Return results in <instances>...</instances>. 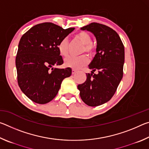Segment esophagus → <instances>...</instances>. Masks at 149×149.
Wrapping results in <instances>:
<instances>
[{
	"mask_svg": "<svg viewBox=\"0 0 149 149\" xmlns=\"http://www.w3.org/2000/svg\"><path fill=\"white\" fill-rule=\"evenodd\" d=\"M77 72V70H75V69H72V74H74L75 72Z\"/></svg>",
	"mask_w": 149,
	"mask_h": 149,
	"instance_id": "34e87169",
	"label": "esophagus"
}]
</instances>
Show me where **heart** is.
I'll use <instances>...</instances> for the list:
<instances>
[{"label":"heart","instance_id":"obj_1","mask_svg":"<svg viewBox=\"0 0 149 149\" xmlns=\"http://www.w3.org/2000/svg\"><path fill=\"white\" fill-rule=\"evenodd\" d=\"M74 38L81 42L83 47L81 52L92 54L95 50V46L93 43L92 37L89 33L84 31H81L74 35ZM59 53L62 56H67L68 55V42L66 39H62L58 45ZM89 62V59L85 55H81L79 57L69 56L64 60V65L66 67L72 68L73 69H78L84 66Z\"/></svg>","mask_w":149,"mask_h":149}]
</instances>
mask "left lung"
Returning <instances> with one entry per match:
<instances>
[{"instance_id":"8db88e82","label":"left lung","mask_w":149,"mask_h":149,"mask_svg":"<svg viewBox=\"0 0 149 149\" xmlns=\"http://www.w3.org/2000/svg\"><path fill=\"white\" fill-rule=\"evenodd\" d=\"M95 35L97 54L89 65L91 74L78 85L83 101L90 107H97L110 100L114 96L123 77L124 46L118 34L110 27L99 23H91L81 27ZM97 71V74L94 72Z\"/></svg>"}]
</instances>
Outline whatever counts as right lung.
Wrapping results in <instances>:
<instances>
[{
	"label": "right lung",
	"mask_w": 149,
	"mask_h": 149,
	"mask_svg": "<svg viewBox=\"0 0 149 149\" xmlns=\"http://www.w3.org/2000/svg\"><path fill=\"white\" fill-rule=\"evenodd\" d=\"M74 27L64 29L45 22L32 27L22 35L16 57L17 84L29 99L46 104L54 99L62 80L72 74V69L53 68L63 64L58 45Z\"/></svg>",
	"instance_id": "1"
}]
</instances>
